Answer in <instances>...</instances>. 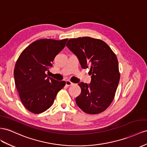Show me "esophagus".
I'll list each match as a JSON object with an SVG mask.
<instances>
[{
    "label": "esophagus",
    "mask_w": 147,
    "mask_h": 147,
    "mask_svg": "<svg viewBox=\"0 0 147 147\" xmlns=\"http://www.w3.org/2000/svg\"><path fill=\"white\" fill-rule=\"evenodd\" d=\"M65 83H66V85H67V86H71V85H74V83H72V82L69 80H66V81H65Z\"/></svg>",
    "instance_id": "esophagus-1"
}]
</instances>
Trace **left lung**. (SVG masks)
<instances>
[{
  "label": "left lung",
  "mask_w": 147,
  "mask_h": 147,
  "mask_svg": "<svg viewBox=\"0 0 147 147\" xmlns=\"http://www.w3.org/2000/svg\"><path fill=\"white\" fill-rule=\"evenodd\" d=\"M66 46L77 55L83 69L90 67V85L79 83L82 92L76 103L83 111L100 114L111 104L120 80L116 54L105 42L82 37L70 39Z\"/></svg>",
  "instance_id": "8db88e82"
}]
</instances>
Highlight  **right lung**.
<instances>
[{
    "label": "right lung",
    "instance_id": "1",
    "mask_svg": "<svg viewBox=\"0 0 147 147\" xmlns=\"http://www.w3.org/2000/svg\"><path fill=\"white\" fill-rule=\"evenodd\" d=\"M68 39H41L22 51L16 62L14 78L20 98L29 111L39 114L53 105L57 93L65 85L47 77L45 72L64 48Z\"/></svg>",
    "mask_w": 147,
    "mask_h": 147
}]
</instances>
